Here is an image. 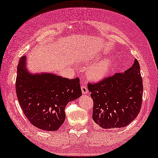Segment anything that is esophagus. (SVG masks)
Instances as JSON below:
<instances>
[{
	"mask_svg": "<svg viewBox=\"0 0 158 158\" xmlns=\"http://www.w3.org/2000/svg\"><path fill=\"white\" fill-rule=\"evenodd\" d=\"M81 90H82V92L83 94H86L88 93V90L85 85H82L81 86Z\"/></svg>",
	"mask_w": 158,
	"mask_h": 158,
	"instance_id": "1",
	"label": "esophagus"
}]
</instances>
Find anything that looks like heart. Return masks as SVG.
<instances>
[{
	"label": "heart",
	"instance_id": "b5f03b06",
	"mask_svg": "<svg viewBox=\"0 0 158 158\" xmlns=\"http://www.w3.org/2000/svg\"><path fill=\"white\" fill-rule=\"evenodd\" d=\"M111 66V61L109 58L98 61L88 70V76L92 80H98L103 78Z\"/></svg>",
	"mask_w": 158,
	"mask_h": 158
}]
</instances>
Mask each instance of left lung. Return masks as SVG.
Returning <instances> with one entry per match:
<instances>
[{"label":"left lung","mask_w":158,"mask_h":158,"mask_svg":"<svg viewBox=\"0 0 158 158\" xmlns=\"http://www.w3.org/2000/svg\"><path fill=\"white\" fill-rule=\"evenodd\" d=\"M93 99L92 119L103 129L121 128L128 125L140 112L143 80L135 59L133 66L96 83H88Z\"/></svg>","instance_id":"obj_1"}]
</instances>
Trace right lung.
Segmentation results:
<instances>
[{"instance_id": "1", "label": "right lung", "mask_w": 158, "mask_h": 158, "mask_svg": "<svg viewBox=\"0 0 158 158\" xmlns=\"http://www.w3.org/2000/svg\"><path fill=\"white\" fill-rule=\"evenodd\" d=\"M26 56L19 61L16 92L26 117L36 127L47 131L58 129L66 118L67 104L82 95L80 79L53 74H31L25 68Z\"/></svg>"}]
</instances>
